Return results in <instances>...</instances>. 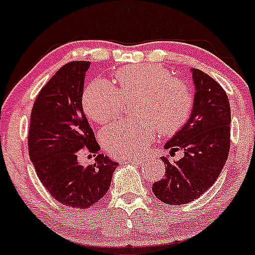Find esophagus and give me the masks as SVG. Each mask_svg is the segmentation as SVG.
Here are the masks:
<instances>
[{
	"label": "esophagus",
	"instance_id": "esophagus-1",
	"mask_svg": "<svg viewBox=\"0 0 255 255\" xmlns=\"http://www.w3.org/2000/svg\"><path fill=\"white\" fill-rule=\"evenodd\" d=\"M139 159H137V158H128V159H125L123 163L124 164H138L139 163Z\"/></svg>",
	"mask_w": 255,
	"mask_h": 255
}]
</instances>
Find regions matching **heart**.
<instances>
[{
    "label": "heart",
    "instance_id": "b5f03b06",
    "mask_svg": "<svg viewBox=\"0 0 255 255\" xmlns=\"http://www.w3.org/2000/svg\"><path fill=\"white\" fill-rule=\"evenodd\" d=\"M116 83L118 87L96 79L83 95L85 113L97 124L112 122L122 112L124 100L138 97L133 105V113L138 117L118 122L102 133L103 146L116 158L142 153L158 130L163 135H174L192 113V90L161 65L125 67L116 73Z\"/></svg>",
    "mask_w": 255,
    "mask_h": 255
}]
</instances>
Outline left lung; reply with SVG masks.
<instances>
[{
  "instance_id": "obj_1",
  "label": "left lung",
  "mask_w": 255,
  "mask_h": 255,
  "mask_svg": "<svg viewBox=\"0 0 255 255\" xmlns=\"http://www.w3.org/2000/svg\"><path fill=\"white\" fill-rule=\"evenodd\" d=\"M194 84L193 109L187 123L164 144L170 154L183 149L179 160L163 157L165 177L152 191L166 204L190 203L209 190L225 165L230 150L231 111L226 92L213 78L191 69Z\"/></svg>"
}]
</instances>
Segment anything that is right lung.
Wrapping results in <instances>:
<instances>
[{
  "label": "right lung",
  "mask_w": 255,
  "mask_h": 255,
  "mask_svg": "<svg viewBox=\"0 0 255 255\" xmlns=\"http://www.w3.org/2000/svg\"><path fill=\"white\" fill-rule=\"evenodd\" d=\"M90 62L63 65L41 89L31 111L29 155L40 181L59 203L90 208L108 192L119 164L98 154L95 164L83 165V150L98 153L94 130L83 109L85 75Z\"/></svg>",
  "instance_id": "add662e5"
}]
</instances>
